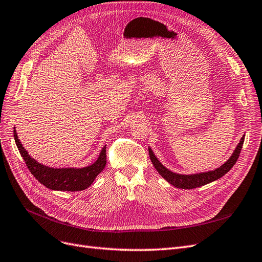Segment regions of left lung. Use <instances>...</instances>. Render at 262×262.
<instances>
[{"label":"left lung","instance_id":"obj_1","mask_svg":"<svg viewBox=\"0 0 262 262\" xmlns=\"http://www.w3.org/2000/svg\"><path fill=\"white\" fill-rule=\"evenodd\" d=\"M244 140H245V137L241 139V142L238 143V145L236 146V149L234 150L232 156L229 157V160L225 164L222 165L221 167L214 169L212 171L194 173V175H179V173L172 172L166 167H164V166L161 164V162L158 161L156 156L154 155L153 150L149 147H148V154L150 157V161H152L156 170L160 172V175L164 179L167 180L170 185H172L173 187H177L179 189H194V188L210 184V182L214 180H217L219 178L223 177L227 171L231 170L233 166L235 165V163L237 162V160H238L241 150L243 148Z\"/></svg>","mask_w":262,"mask_h":262}]
</instances>
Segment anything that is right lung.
<instances>
[{"mask_svg": "<svg viewBox=\"0 0 262 262\" xmlns=\"http://www.w3.org/2000/svg\"><path fill=\"white\" fill-rule=\"evenodd\" d=\"M14 139L29 171L40 184L51 190H60V191L85 190L93 184L95 178L105 168L107 163L105 145L102 147L97 161L91 166L84 168H51L36 162L27 153V150L24 148L18 140L16 130H14Z\"/></svg>", "mask_w": 262, "mask_h": 262, "instance_id": "obj_1", "label": "right lung"}]
</instances>
